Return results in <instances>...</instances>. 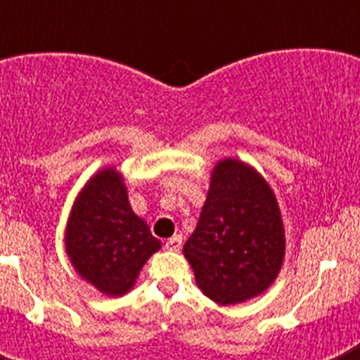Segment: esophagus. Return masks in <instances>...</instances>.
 Segmentation results:
<instances>
[{"label": "esophagus", "instance_id": "34e87169", "mask_svg": "<svg viewBox=\"0 0 360 360\" xmlns=\"http://www.w3.org/2000/svg\"><path fill=\"white\" fill-rule=\"evenodd\" d=\"M165 249L167 250H173V252H176V250L182 249V236H173L169 238V240L165 241Z\"/></svg>", "mask_w": 360, "mask_h": 360}]
</instances>
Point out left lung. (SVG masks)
Here are the masks:
<instances>
[{
	"label": "left lung",
	"instance_id": "1",
	"mask_svg": "<svg viewBox=\"0 0 360 360\" xmlns=\"http://www.w3.org/2000/svg\"><path fill=\"white\" fill-rule=\"evenodd\" d=\"M285 250L281 209L265 176L236 157L216 162L198 225L184 245L202 294L221 307L265 294Z\"/></svg>",
	"mask_w": 360,
	"mask_h": 360
}]
</instances>
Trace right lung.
<instances>
[{
  "label": "right lung",
  "instance_id": "right-lung-1",
  "mask_svg": "<svg viewBox=\"0 0 360 360\" xmlns=\"http://www.w3.org/2000/svg\"><path fill=\"white\" fill-rule=\"evenodd\" d=\"M162 249L131 209L124 174L104 165L77 193L65 229V250L82 281L108 297L135 287L149 257Z\"/></svg>",
  "mask_w": 360,
  "mask_h": 360
}]
</instances>
